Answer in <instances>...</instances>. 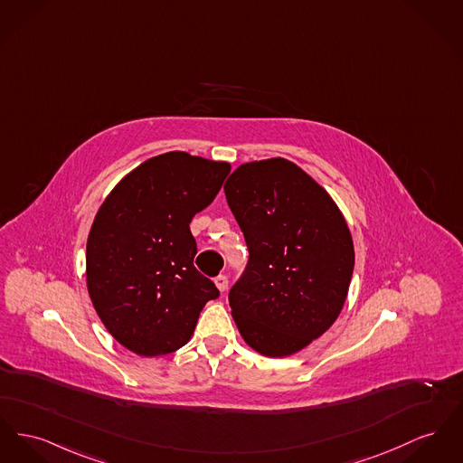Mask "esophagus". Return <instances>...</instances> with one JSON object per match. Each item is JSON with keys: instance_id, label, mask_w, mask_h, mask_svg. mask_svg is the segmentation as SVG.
<instances>
[{"instance_id": "34e87169", "label": "esophagus", "mask_w": 463, "mask_h": 463, "mask_svg": "<svg viewBox=\"0 0 463 463\" xmlns=\"http://www.w3.org/2000/svg\"><path fill=\"white\" fill-rule=\"evenodd\" d=\"M215 285H217V288L220 292H225V290H227V287H229V279H227V276H223V274L217 276V278H215Z\"/></svg>"}]
</instances>
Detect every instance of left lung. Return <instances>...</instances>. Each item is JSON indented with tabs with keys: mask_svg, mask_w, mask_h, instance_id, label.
<instances>
[{
	"mask_svg": "<svg viewBox=\"0 0 463 463\" xmlns=\"http://www.w3.org/2000/svg\"><path fill=\"white\" fill-rule=\"evenodd\" d=\"M225 197L250 260L229 304L246 345L283 358L337 320L354 274V240L330 194L283 157L238 165Z\"/></svg>",
	"mask_w": 463,
	"mask_h": 463,
	"instance_id": "1",
	"label": "left lung"
}]
</instances>
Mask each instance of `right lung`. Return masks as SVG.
I'll return each instance as SVG.
<instances>
[{"mask_svg":"<svg viewBox=\"0 0 463 463\" xmlns=\"http://www.w3.org/2000/svg\"><path fill=\"white\" fill-rule=\"evenodd\" d=\"M231 164L167 152L129 171L99 206L87 238L92 306L113 339L139 356L191 341L215 283L194 268L189 223L215 199Z\"/></svg>","mask_w":463,"mask_h":463,"instance_id":"obj_1","label":"right lung"}]
</instances>
